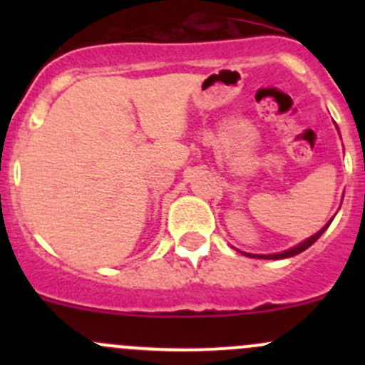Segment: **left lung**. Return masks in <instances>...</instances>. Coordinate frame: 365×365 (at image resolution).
<instances>
[{
    "instance_id": "left-lung-1",
    "label": "left lung",
    "mask_w": 365,
    "mask_h": 365,
    "mask_svg": "<svg viewBox=\"0 0 365 365\" xmlns=\"http://www.w3.org/2000/svg\"><path fill=\"white\" fill-rule=\"evenodd\" d=\"M334 219H330L329 222L325 224V226L322 227V230L318 231V233H314L312 235V237H309L307 240H304V242H300V244L298 245H295V247H292V249H288V251H282V252H277V254H249V252H242V254H245V256H249V257H259V259H284V257H292V256H297V254H300V252H304L305 249H309L311 247L312 244H314L316 240H318L319 237H322L323 233H325L327 231V227L330 226V222H332Z\"/></svg>"
}]
</instances>
